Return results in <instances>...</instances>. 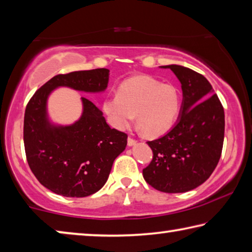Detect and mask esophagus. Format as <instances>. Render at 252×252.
Returning <instances> with one entry per match:
<instances>
[{"label": "esophagus", "instance_id": "1", "mask_svg": "<svg viewBox=\"0 0 252 252\" xmlns=\"http://www.w3.org/2000/svg\"><path fill=\"white\" fill-rule=\"evenodd\" d=\"M135 143H137V140H135V139L131 137L127 138V146H134Z\"/></svg>", "mask_w": 252, "mask_h": 252}]
</instances>
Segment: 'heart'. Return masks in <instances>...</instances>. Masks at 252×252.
<instances>
[{"label": "heart", "instance_id": "1", "mask_svg": "<svg viewBox=\"0 0 252 252\" xmlns=\"http://www.w3.org/2000/svg\"><path fill=\"white\" fill-rule=\"evenodd\" d=\"M181 110V95L173 85L150 76L127 78L119 86L118 94L103 102V111L112 126L129 129L137 113V123L145 137L165 134L174 126Z\"/></svg>", "mask_w": 252, "mask_h": 252}]
</instances>
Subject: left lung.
Masks as SVG:
<instances>
[{
    "label": "left lung",
    "mask_w": 252,
    "mask_h": 252,
    "mask_svg": "<svg viewBox=\"0 0 252 252\" xmlns=\"http://www.w3.org/2000/svg\"><path fill=\"white\" fill-rule=\"evenodd\" d=\"M170 68L182 83L183 106L168 133L147 141L153 160L142 175L163 193H184L202 185L218 166L224 140V110L204 76L179 65Z\"/></svg>",
    "instance_id": "obj_1"
}]
</instances>
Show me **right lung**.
<instances>
[{
    "label": "right lung",
    "mask_w": 252,
    "mask_h": 252,
    "mask_svg": "<svg viewBox=\"0 0 252 252\" xmlns=\"http://www.w3.org/2000/svg\"><path fill=\"white\" fill-rule=\"evenodd\" d=\"M107 82L106 68L59 74L28 102L23 123L27 161L39 183L56 194L86 197L101 189L114 159L126 149L127 134L111 129L102 112L86 97H82L84 112L75 125L51 126L46 118L48 95L58 86L101 92Z\"/></svg>",
    "instance_id": "add662e5"
}]
</instances>
